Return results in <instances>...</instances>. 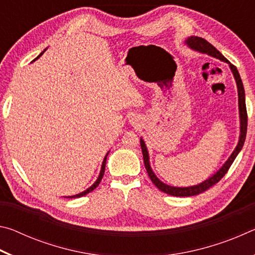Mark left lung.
Here are the masks:
<instances>
[{
    "label": "left lung",
    "instance_id": "obj_1",
    "mask_svg": "<svg viewBox=\"0 0 255 255\" xmlns=\"http://www.w3.org/2000/svg\"><path fill=\"white\" fill-rule=\"evenodd\" d=\"M184 44L187 45L190 49L198 51V53L211 56V57H214V58H217L219 60H222V62H224V63H227L228 66H230L231 71H232V74H233V76H234L235 82H236L237 96H239L240 137H239V141H237V145H236L235 149L233 150L231 156L228 157L227 161L223 164V166L221 167V169H219L217 172H216V173H214L211 176H209L208 179L202 181L201 183L196 184V185H190V187H173V185L164 183L163 181H161L157 178L156 174H155L154 171L152 170V166H150L149 154H148V150H147V146H146L143 137H140V147H141V152H143V158H144L145 167H146V171H147V173L149 175V179L152 180V182L155 185H156V187L159 190H161V191L165 192L170 196H174V197H190V196L199 195V193L206 191L207 189H209L211 185L217 183L218 181L226 174V172L231 167L232 163L234 162V159L236 158L237 155H239V153L241 152V149L244 145L245 137H247V129H248V114H247V106H245L244 86H243V83H242L240 73H239V71H237V68L234 65H233V64L228 62V59L224 57L221 51H218L213 45L209 44V42L207 40H205L204 38L191 36V37H189L184 40Z\"/></svg>",
    "mask_w": 255,
    "mask_h": 255
}]
</instances>
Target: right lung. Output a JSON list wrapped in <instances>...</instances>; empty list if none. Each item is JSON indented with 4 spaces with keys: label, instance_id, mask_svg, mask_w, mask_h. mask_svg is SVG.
I'll list each match as a JSON object with an SVG mask.
<instances>
[{
    "label": "right lung",
    "instance_id": "add662e5",
    "mask_svg": "<svg viewBox=\"0 0 255 255\" xmlns=\"http://www.w3.org/2000/svg\"><path fill=\"white\" fill-rule=\"evenodd\" d=\"M46 49H47V48H46ZM46 49H45V50H46ZM45 50L42 51V53H40V54H39V56H38V57H37L36 59L39 58L40 56L45 53ZM36 59H33L32 62H34V60H36ZM108 154H109V152H108V153L106 154L105 158H103V161H102V165H101V170H100V173H99V176H98V179L96 180V182H94V183H93L90 188H88L86 190H84V191H82V192H80V193H77V195H74V196H68V197H65V198H80V197H83V196H85V195H88L89 192L93 191V190L98 187L99 183L101 182V180H102V178H103V174H105V170H106V162H107V156H108Z\"/></svg>",
    "mask_w": 255,
    "mask_h": 255
}]
</instances>
